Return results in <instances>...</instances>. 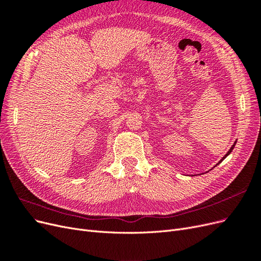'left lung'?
<instances>
[{"instance_id": "left-lung-1", "label": "left lung", "mask_w": 261, "mask_h": 261, "mask_svg": "<svg viewBox=\"0 0 261 261\" xmlns=\"http://www.w3.org/2000/svg\"><path fill=\"white\" fill-rule=\"evenodd\" d=\"M235 144H236V143H235ZM235 144H234V145H233V146H232V147H231V149H230V150H228V151H227V153H226V154H225V155H224V156H223V159H222V160H221V161H220V162H222V161H223V160H224V159H225V158H226V156H227V155H228V154H230V153H231V152H232V150H233V149H234V146H235ZM220 162H219V163H220ZM219 163H218V164H219Z\"/></svg>"}]
</instances>
